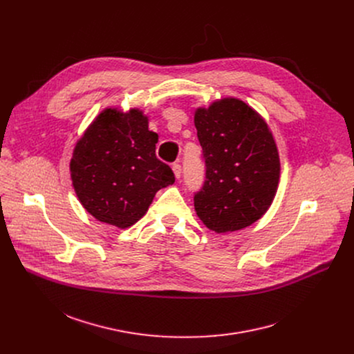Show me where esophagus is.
Here are the masks:
<instances>
[{
  "instance_id": "34e87169",
  "label": "esophagus",
  "mask_w": 354,
  "mask_h": 354,
  "mask_svg": "<svg viewBox=\"0 0 354 354\" xmlns=\"http://www.w3.org/2000/svg\"><path fill=\"white\" fill-rule=\"evenodd\" d=\"M172 171H174L175 178H176V179H179V178H180V174H182V168H180V165H179V164H174V165H172Z\"/></svg>"
}]
</instances>
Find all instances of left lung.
Masks as SVG:
<instances>
[{
  "mask_svg": "<svg viewBox=\"0 0 354 354\" xmlns=\"http://www.w3.org/2000/svg\"><path fill=\"white\" fill-rule=\"evenodd\" d=\"M206 182L194 196L197 217L217 234L243 230L265 216L280 182L274 137L261 113L227 96L194 111Z\"/></svg>",
  "mask_w": 354,
  "mask_h": 354,
  "instance_id": "8db88e82",
  "label": "left lung"
}]
</instances>
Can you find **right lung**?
Returning <instances> with one entry per match:
<instances>
[{
  "instance_id": "1",
  "label": "right lung",
  "mask_w": 354,
  "mask_h": 354,
  "mask_svg": "<svg viewBox=\"0 0 354 354\" xmlns=\"http://www.w3.org/2000/svg\"><path fill=\"white\" fill-rule=\"evenodd\" d=\"M158 134L138 108L108 106L77 140L70 176L82 207L120 230L136 224L156 193L172 185V169L156 157Z\"/></svg>"
}]
</instances>
